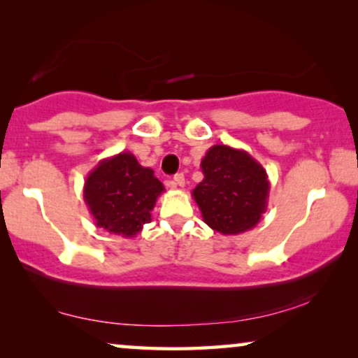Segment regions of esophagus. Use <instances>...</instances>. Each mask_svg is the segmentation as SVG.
Listing matches in <instances>:
<instances>
[{
    "instance_id": "1",
    "label": "esophagus",
    "mask_w": 358,
    "mask_h": 358,
    "mask_svg": "<svg viewBox=\"0 0 358 358\" xmlns=\"http://www.w3.org/2000/svg\"><path fill=\"white\" fill-rule=\"evenodd\" d=\"M168 184L171 185V187H184V185H185L184 174H176L174 178H173V180H169Z\"/></svg>"
}]
</instances>
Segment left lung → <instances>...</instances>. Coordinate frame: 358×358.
Wrapping results in <instances>:
<instances>
[{"label": "left lung", "mask_w": 358, "mask_h": 358, "mask_svg": "<svg viewBox=\"0 0 358 358\" xmlns=\"http://www.w3.org/2000/svg\"><path fill=\"white\" fill-rule=\"evenodd\" d=\"M200 168L203 179L192 190V197L213 231L239 234L261 222L271 182L262 164L248 151L213 145Z\"/></svg>", "instance_id": "left-lung-1"}]
</instances>
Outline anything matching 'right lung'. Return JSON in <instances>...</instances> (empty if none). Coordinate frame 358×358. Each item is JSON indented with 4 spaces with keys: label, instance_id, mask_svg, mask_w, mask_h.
<instances>
[{
    "label": "right lung",
    "instance_id": "1",
    "mask_svg": "<svg viewBox=\"0 0 358 358\" xmlns=\"http://www.w3.org/2000/svg\"><path fill=\"white\" fill-rule=\"evenodd\" d=\"M164 192L153 169L143 168L130 151L110 156L87 174L83 197L96 227L134 238L151 222V210Z\"/></svg>",
    "mask_w": 358,
    "mask_h": 358
}]
</instances>
